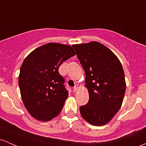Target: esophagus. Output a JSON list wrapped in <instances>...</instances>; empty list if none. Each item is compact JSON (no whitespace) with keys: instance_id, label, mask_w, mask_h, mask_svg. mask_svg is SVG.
<instances>
[{"instance_id":"esophagus-1","label":"esophagus","mask_w":146,"mask_h":146,"mask_svg":"<svg viewBox=\"0 0 146 146\" xmlns=\"http://www.w3.org/2000/svg\"><path fill=\"white\" fill-rule=\"evenodd\" d=\"M78 88H79V86H78V84H76L74 86V88H73V91H74V92L75 91H76L78 89Z\"/></svg>"}]
</instances>
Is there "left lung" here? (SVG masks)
<instances>
[{"label":"left lung","instance_id":"obj_1","mask_svg":"<svg viewBox=\"0 0 146 146\" xmlns=\"http://www.w3.org/2000/svg\"><path fill=\"white\" fill-rule=\"evenodd\" d=\"M72 46L85 71L89 91V102L80 108L82 117L93 125H104L122 105L126 89L122 64L111 50L97 41Z\"/></svg>","mask_w":146,"mask_h":146}]
</instances>
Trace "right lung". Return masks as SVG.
I'll list each match as a JSON object with an SVG mask.
<instances>
[{
  "label": "right lung",
  "mask_w": 146,
  "mask_h": 146,
  "mask_svg": "<svg viewBox=\"0 0 146 146\" xmlns=\"http://www.w3.org/2000/svg\"><path fill=\"white\" fill-rule=\"evenodd\" d=\"M76 54L68 45L48 43L32 51L24 60L19 85L24 105L35 119L48 121L62 111L68 93L58 68Z\"/></svg>",
  "instance_id": "add662e5"
}]
</instances>
